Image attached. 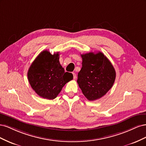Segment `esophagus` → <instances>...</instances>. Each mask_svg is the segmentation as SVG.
<instances>
[{
	"label": "esophagus",
	"mask_w": 146,
	"mask_h": 146,
	"mask_svg": "<svg viewBox=\"0 0 146 146\" xmlns=\"http://www.w3.org/2000/svg\"><path fill=\"white\" fill-rule=\"evenodd\" d=\"M72 74H73V78H74V79L75 80V79H76V78H77V76H76V74H75V73H72Z\"/></svg>",
	"instance_id": "1"
}]
</instances>
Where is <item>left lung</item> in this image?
I'll use <instances>...</instances> for the list:
<instances>
[{
	"label": "left lung",
	"instance_id": "1",
	"mask_svg": "<svg viewBox=\"0 0 146 146\" xmlns=\"http://www.w3.org/2000/svg\"><path fill=\"white\" fill-rule=\"evenodd\" d=\"M82 67L77 83L83 95L90 101L99 99L111 89L116 71L103 53L90 52L82 55Z\"/></svg>",
	"mask_w": 146,
	"mask_h": 146
}]
</instances>
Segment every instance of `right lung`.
I'll use <instances>...</instances> for the list:
<instances>
[{
  "label": "right lung",
  "mask_w": 146,
  "mask_h": 146,
  "mask_svg": "<svg viewBox=\"0 0 146 146\" xmlns=\"http://www.w3.org/2000/svg\"><path fill=\"white\" fill-rule=\"evenodd\" d=\"M59 52L52 55L47 50L39 54L28 70V80L32 89L41 98H56L66 83L73 79L71 73L64 72L59 61Z\"/></svg>",
  "instance_id": "1"
}]
</instances>
